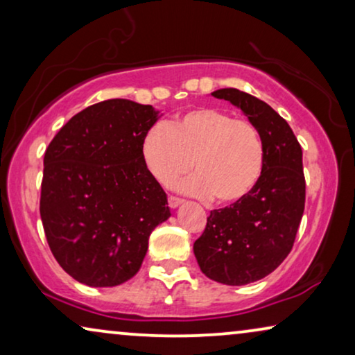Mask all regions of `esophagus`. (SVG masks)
Wrapping results in <instances>:
<instances>
[{
	"mask_svg": "<svg viewBox=\"0 0 355 355\" xmlns=\"http://www.w3.org/2000/svg\"><path fill=\"white\" fill-rule=\"evenodd\" d=\"M182 202H184L182 198H179V197H174V196H171V197L168 198V203H169V207H171V208H178L179 205H181Z\"/></svg>",
	"mask_w": 355,
	"mask_h": 355,
	"instance_id": "obj_1",
	"label": "esophagus"
}]
</instances>
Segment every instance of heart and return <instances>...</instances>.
Here are the masks:
<instances>
[{
  "mask_svg": "<svg viewBox=\"0 0 355 355\" xmlns=\"http://www.w3.org/2000/svg\"><path fill=\"white\" fill-rule=\"evenodd\" d=\"M148 173L169 186L192 168L179 189L232 205L249 196L265 168V144L254 124L218 108H196L169 124L153 125L142 139Z\"/></svg>",
  "mask_w": 355,
  "mask_h": 355,
  "instance_id": "obj_1",
  "label": "heart"
}]
</instances>
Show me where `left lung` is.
Wrapping results in <instances>:
<instances>
[{
	"mask_svg": "<svg viewBox=\"0 0 355 355\" xmlns=\"http://www.w3.org/2000/svg\"><path fill=\"white\" fill-rule=\"evenodd\" d=\"M211 95L237 106L259 129L265 168L244 200L210 211L193 254L210 279L244 286L275 271L293 249L305 205L302 148L289 124L265 101L237 89Z\"/></svg>",
	"mask_w": 355,
	"mask_h": 355,
	"instance_id": "left-lung-1",
	"label": "left lung"
}]
</instances>
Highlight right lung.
<instances>
[{"instance_id": "right-lung-1", "label": "right lung", "mask_w": 355, "mask_h": 355, "mask_svg": "<svg viewBox=\"0 0 355 355\" xmlns=\"http://www.w3.org/2000/svg\"><path fill=\"white\" fill-rule=\"evenodd\" d=\"M159 111L124 98L100 101L67 121L43 158L40 216L61 268L92 288H113L142 266L148 237L171 216L142 159Z\"/></svg>"}]
</instances>
